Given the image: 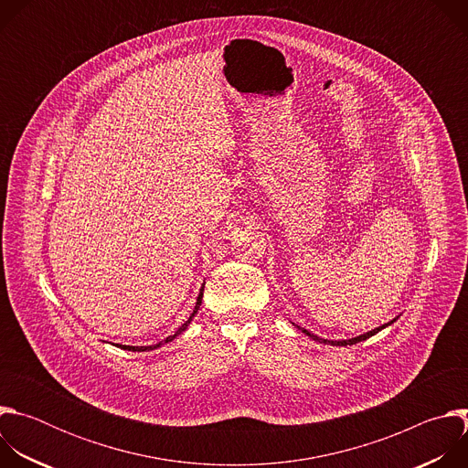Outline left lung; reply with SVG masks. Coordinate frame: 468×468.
Instances as JSON below:
<instances>
[{
    "label": "left lung",
    "instance_id": "8db88e82",
    "mask_svg": "<svg viewBox=\"0 0 468 468\" xmlns=\"http://www.w3.org/2000/svg\"><path fill=\"white\" fill-rule=\"evenodd\" d=\"M398 318V316H396ZM396 318H392L390 322H387V324H383V325H379V327H376V329H372V331H367V333H363V335H359V337H352V339H345V341H329V339H322V337H318V335H314V333H311V331H307L305 327H300V325H296L294 322V325L302 331V333H305L307 337H311L313 341H316V343H320V345H331V346H352V345H356V343H361V341H367V339H370L372 335H376L378 331H381V329H385L387 325H390L392 322H396Z\"/></svg>",
    "mask_w": 468,
    "mask_h": 468
}]
</instances>
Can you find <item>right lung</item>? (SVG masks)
Returning a JSON list of instances; mask_svg holds the SVG:
<instances>
[{"label": "right lung", "mask_w": 468, "mask_h": 468, "mask_svg": "<svg viewBox=\"0 0 468 468\" xmlns=\"http://www.w3.org/2000/svg\"><path fill=\"white\" fill-rule=\"evenodd\" d=\"M206 285V283H204ZM204 285H202V289H199V294H197V298H196V305H194V311H192V314L188 316V320L183 324V325H179L177 327V331L174 333V335H168L165 341H161V343H157V345H152V346H125V345H116L118 348H122V350H129V352H150V350H155V348H161L163 345H166V343H172L176 337H179L181 333L188 327V324H190V320L196 316V313H197V309H199V305H202V298H204Z\"/></svg>", "instance_id": "1"}]
</instances>
